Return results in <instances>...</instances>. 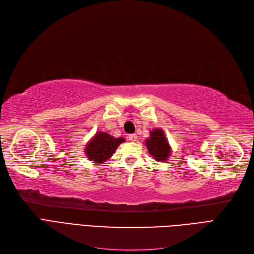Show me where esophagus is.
I'll list each match as a JSON object with an SVG mask.
<instances>
[{
	"instance_id": "34e87169",
	"label": "esophagus",
	"mask_w": 254,
	"mask_h": 254,
	"mask_svg": "<svg viewBox=\"0 0 254 254\" xmlns=\"http://www.w3.org/2000/svg\"><path fill=\"white\" fill-rule=\"evenodd\" d=\"M129 139L131 142H136L137 141V135L136 134H129Z\"/></svg>"
}]
</instances>
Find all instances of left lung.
<instances>
[{"instance_id":"left-lung-1","label":"left lung","mask_w":254,"mask_h":254,"mask_svg":"<svg viewBox=\"0 0 254 254\" xmlns=\"http://www.w3.org/2000/svg\"><path fill=\"white\" fill-rule=\"evenodd\" d=\"M146 147L155 161H167L171 153V148L162 129H153L150 136L146 139Z\"/></svg>"}]
</instances>
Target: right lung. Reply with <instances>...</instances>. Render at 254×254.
I'll return each mask as SVG.
<instances>
[{
  "instance_id": "1",
  "label": "right lung",
  "mask_w": 254,
  "mask_h": 254,
  "mask_svg": "<svg viewBox=\"0 0 254 254\" xmlns=\"http://www.w3.org/2000/svg\"><path fill=\"white\" fill-rule=\"evenodd\" d=\"M124 142V137H113L107 132L99 131L86 145L85 153L93 163L101 164L110 159L119 145Z\"/></svg>"
}]
</instances>
